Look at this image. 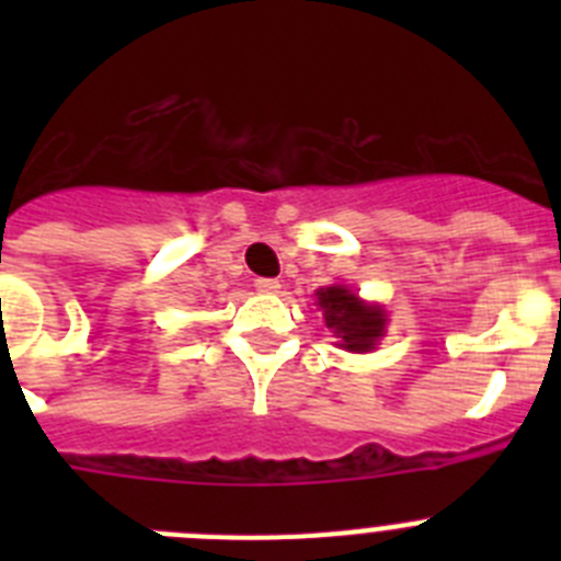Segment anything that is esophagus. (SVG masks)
<instances>
[{
	"label": "esophagus",
	"mask_w": 561,
	"mask_h": 561,
	"mask_svg": "<svg viewBox=\"0 0 561 561\" xmlns=\"http://www.w3.org/2000/svg\"><path fill=\"white\" fill-rule=\"evenodd\" d=\"M255 289L264 291V295H275L280 289V280L277 277H255Z\"/></svg>",
	"instance_id": "1"
}]
</instances>
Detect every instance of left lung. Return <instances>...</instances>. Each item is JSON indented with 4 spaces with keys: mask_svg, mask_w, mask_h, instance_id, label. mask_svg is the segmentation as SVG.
I'll list each match as a JSON object with an SVG mask.
<instances>
[{
    "mask_svg": "<svg viewBox=\"0 0 561 561\" xmlns=\"http://www.w3.org/2000/svg\"><path fill=\"white\" fill-rule=\"evenodd\" d=\"M317 306L323 309L325 325L340 336V345L348 351H370L385 334V311L359 304L345 286H329L317 291Z\"/></svg>",
    "mask_w": 561,
    "mask_h": 561,
    "instance_id": "1",
    "label": "left lung"
}]
</instances>
